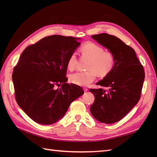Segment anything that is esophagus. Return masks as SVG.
Wrapping results in <instances>:
<instances>
[{
    "mask_svg": "<svg viewBox=\"0 0 157 157\" xmlns=\"http://www.w3.org/2000/svg\"><path fill=\"white\" fill-rule=\"evenodd\" d=\"M83 90H84V92H87V91H88V88H86V87L83 88Z\"/></svg>",
    "mask_w": 157,
    "mask_h": 157,
    "instance_id": "esophagus-1",
    "label": "esophagus"
}]
</instances>
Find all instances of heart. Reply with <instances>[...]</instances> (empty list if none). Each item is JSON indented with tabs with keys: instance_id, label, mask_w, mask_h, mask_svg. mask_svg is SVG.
Wrapping results in <instances>:
<instances>
[{
	"instance_id": "1",
	"label": "heart",
	"mask_w": 157,
	"mask_h": 157,
	"mask_svg": "<svg viewBox=\"0 0 157 157\" xmlns=\"http://www.w3.org/2000/svg\"><path fill=\"white\" fill-rule=\"evenodd\" d=\"M82 56L90 59L85 71H78L69 76L71 82L79 86H87L96 78L97 75L105 77L115 67V58L112 52L104 51L102 46L94 42H89L80 49ZM77 62V54H71L68 58L67 66L70 71L75 69Z\"/></svg>"
}]
</instances>
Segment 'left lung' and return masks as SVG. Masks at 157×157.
Here are the masks:
<instances>
[{
  "instance_id": "left-lung-1",
  "label": "left lung",
  "mask_w": 157,
  "mask_h": 157,
  "mask_svg": "<svg viewBox=\"0 0 157 157\" xmlns=\"http://www.w3.org/2000/svg\"><path fill=\"white\" fill-rule=\"evenodd\" d=\"M92 38L112 52L115 64L111 72L96 83L107 90L90 89L95 96L90 112L98 121L113 124L124 118L139 101L145 71L135 50L117 36L101 33Z\"/></svg>"
}]
</instances>
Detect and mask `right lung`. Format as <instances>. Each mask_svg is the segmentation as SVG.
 I'll use <instances>...</instances> for the list:
<instances>
[{"label":"right lung","instance_id":"1","mask_svg":"<svg viewBox=\"0 0 157 157\" xmlns=\"http://www.w3.org/2000/svg\"><path fill=\"white\" fill-rule=\"evenodd\" d=\"M79 39L58 35L44 37L27 46L13 68L17 103L39 124L61 119L71 102L84 94L78 85L66 83L65 77L68 58L80 44Z\"/></svg>","mask_w":157,"mask_h":157}]
</instances>
